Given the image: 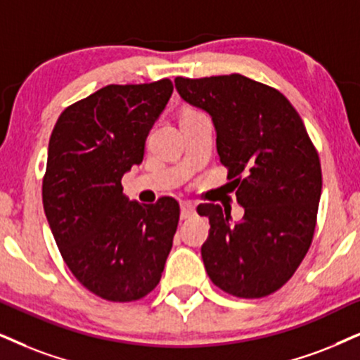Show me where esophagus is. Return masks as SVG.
Here are the masks:
<instances>
[{"mask_svg":"<svg viewBox=\"0 0 360 360\" xmlns=\"http://www.w3.org/2000/svg\"><path fill=\"white\" fill-rule=\"evenodd\" d=\"M194 204L191 201H181V219H188L194 214Z\"/></svg>","mask_w":360,"mask_h":360,"instance_id":"esophagus-1","label":"esophagus"}]
</instances>
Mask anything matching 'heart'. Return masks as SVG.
Wrapping results in <instances>:
<instances>
[{
  "instance_id": "1",
  "label": "heart",
  "mask_w": 360,
  "mask_h": 360,
  "mask_svg": "<svg viewBox=\"0 0 360 360\" xmlns=\"http://www.w3.org/2000/svg\"><path fill=\"white\" fill-rule=\"evenodd\" d=\"M188 112H191V111H188Z\"/></svg>"
}]
</instances>
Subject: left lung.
<instances>
[{
    "label": "left lung",
    "mask_w": 360,
    "mask_h": 360,
    "mask_svg": "<svg viewBox=\"0 0 360 360\" xmlns=\"http://www.w3.org/2000/svg\"><path fill=\"white\" fill-rule=\"evenodd\" d=\"M174 83L184 101L212 116L219 161L244 207L243 219L231 224V211L219 204L198 206L211 226L201 248L209 279L236 297H266L294 276L312 244L319 154L299 112L276 88L238 72L177 76Z\"/></svg>",
    "instance_id": "8db88e82"
}]
</instances>
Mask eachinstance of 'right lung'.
Instances as JSON below:
<instances>
[{
  "label": "right lung",
  "instance_id": "1",
  "mask_svg": "<svg viewBox=\"0 0 360 360\" xmlns=\"http://www.w3.org/2000/svg\"><path fill=\"white\" fill-rule=\"evenodd\" d=\"M172 94L171 79L108 84L58 117L43 176V206L63 261L98 297L133 302L161 281L179 202L129 201L121 177Z\"/></svg>",
  "mask_w": 360,
  "mask_h": 360
}]
</instances>
